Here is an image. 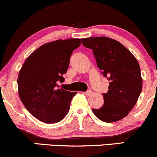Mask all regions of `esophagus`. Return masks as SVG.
Here are the masks:
<instances>
[{"label": "esophagus", "instance_id": "1", "mask_svg": "<svg viewBox=\"0 0 157 157\" xmlns=\"http://www.w3.org/2000/svg\"><path fill=\"white\" fill-rule=\"evenodd\" d=\"M84 94H86V95H87V96H89V95H91V94H92V92H91V90H89V91H86V92H85Z\"/></svg>", "mask_w": 157, "mask_h": 157}]
</instances>
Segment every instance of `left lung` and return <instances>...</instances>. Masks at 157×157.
I'll return each mask as SVG.
<instances>
[{"mask_svg": "<svg viewBox=\"0 0 157 157\" xmlns=\"http://www.w3.org/2000/svg\"><path fill=\"white\" fill-rule=\"evenodd\" d=\"M85 47L92 49L98 68L110 80L109 91L102 94L104 104L92 109L105 122L125 117L136 105L142 89L140 67L136 57L122 44L107 37L82 39Z\"/></svg>", "mask_w": 157, "mask_h": 157, "instance_id": "8db88e82", "label": "left lung"}]
</instances>
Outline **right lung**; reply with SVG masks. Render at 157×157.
Segmentation results:
<instances>
[{
	"label": "right lung",
	"instance_id": "obj_1",
	"mask_svg": "<svg viewBox=\"0 0 157 157\" xmlns=\"http://www.w3.org/2000/svg\"><path fill=\"white\" fill-rule=\"evenodd\" d=\"M81 40H57L42 45L27 57L17 77L18 94L32 115L46 123H57L67 115L77 92L59 88L72 52Z\"/></svg>",
	"mask_w": 157,
	"mask_h": 157
}]
</instances>
